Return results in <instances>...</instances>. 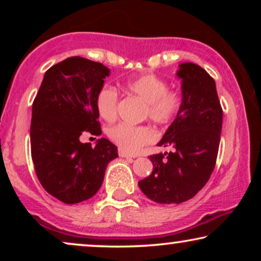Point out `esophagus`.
Returning a JSON list of instances; mask_svg holds the SVG:
<instances>
[{
	"instance_id": "1",
	"label": "esophagus",
	"mask_w": 261,
	"mask_h": 261,
	"mask_svg": "<svg viewBox=\"0 0 261 261\" xmlns=\"http://www.w3.org/2000/svg\"><path fill=\"white\" fill-rule=\"evenodd\" d=\"M119 155L121 156V158H126V159H132V158H135V155L128 154V153H126V152H124V151H122V149H119Z\"/></svg>"
}]
</instances>
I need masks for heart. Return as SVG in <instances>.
<instances>
[{
  "instance_id": "obj_1",
  "label": "heart",
  "mask_w": 261,
  "mask_h": 261,
  "mask_svg": "<svg viewBox=\"0 0 261 261\" xmlns=\"http://www.w3.org/2000/svg\"><path fill=\"white\" fill-rule=\"evenodd\" d=\"M124 87L130 94L146 102L145 114L158 123H170L176 119L181 108V97L177 91L167 90V83L153 73H146L126 82ZM119 94L110 85H103L96 96V109L106 121H113L117 114ZM108 137L124 152L134 153L142 146L154 140L151 127L133 126L121 122L108 129Z\"/></svg>"
}]
</instances>
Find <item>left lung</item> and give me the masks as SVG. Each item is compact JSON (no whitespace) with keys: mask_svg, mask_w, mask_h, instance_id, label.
Returning a JSON list of instances; mask_svg holds the SVG:
<instances>
[{"mask_svg":"<svg viewBox=\"0 0 261 261\" xmlns=\"http://www.w3.org/2000/svg\"><path fill=\"white\" fill-rule=\"evenodd\" d=\"M181 81V108L158 146L173 151L149 156L153 171L139 188L153 202L179 204L194 197L206 184L219 152L222 108L215 81L194 63L177 71Z\"/></svg>","mask_w":261,"mask_h":261,"instance_id":"left-lung-1","label":"left lung"}]
</instances>
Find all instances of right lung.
I'll return each instance as SVG.
<instances>
[{"mask_svg":"<svg viewBox=\"0 0 261 261\" xmlns=\"http://www.w3.org/2000/svg\"><path fill=\"white\" fill-rule=\"evenodd\" d=\"M109 76L101 63L70 57L46 71L32 107L31 147L42 188L63 203L91 198L101 188L117 147L97 139L81 142L85 132L101 135L96 96Z\"/></svg>","mask_w":261,"mask_h":261,"instance_id":"obj_1","label":"right lung"}]
</instances>
